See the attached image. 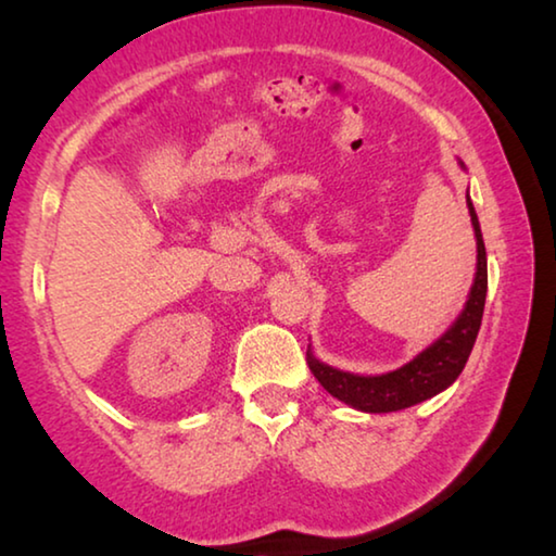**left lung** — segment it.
Returning a JSON list of instances; mask_svg holds the SVG:
<instances>
[{
    "label": "left lung",
    "mask_w": 556,
    "mask_h": 556,
    "mask_svg": "<svg viewBox=\"0 0 556 556\" xmlns=\"http://www.w3.org/2000/svg\"><path fill=\"white\" fill-rule=\"evenodd\" d=\"M464 166V162H458ZM470 225L476 232V250H478V265H476V279L470 287L468 301L464 312L454 321V326L431 343L427 351H421L414 361H409L402 368L384 372V375H353L331 368L321 361H316L312 353L308 355V368H312L314 378L324 384L326 392H331L336 400L351 404L353 409L382 414V412H400L407 409L412 404H419L429 397H434L441 390H446L451 382H456L460 370L466 368V361L470 351H473L478 328H481L483 306H485V291H488V262H485V244L481 235V223L470 195H466Z\"/></svg>",
    "instance_id": "1"
}]
</instances>
